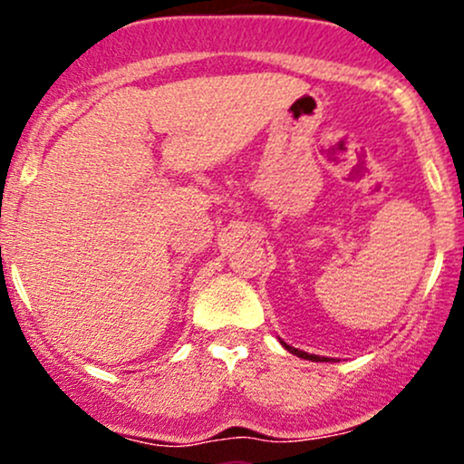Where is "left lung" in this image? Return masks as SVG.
I'll return each mask as SVG.
<instances>
[{"label":"left lung","mask_w":464,"mask_h":464,"mask_svg":"<svg viewBox=\"0 0 464 464\" xmlns=\"http://www.w3.org/2000/svg\"><path fill=\"white\" fill-rule=\"evenodd\" d=\"M284 344V347L290 351V353H295V355H299V358H303V360H312V362H327L329 358H321V355H312V353H305V351H299V349H295V347H290V344H285V343H281Z\"/></svg>","instance_id":"left-lung-1"}]
</instances>
